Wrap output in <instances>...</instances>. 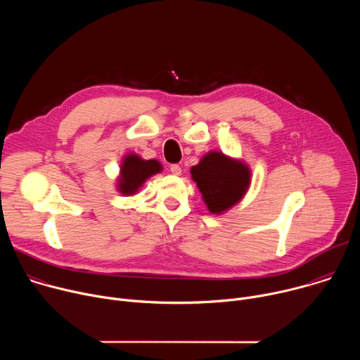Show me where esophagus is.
<instances>
[{
  "mask_svg": "<svg viewBox=\"0 0 360 360\" xmlns=\"http://www.w3.org/2000/svg\"><path fill=\"white\" fill-rule=\"evenodd\" d=\"M169 171H171L174 175H181V172H182V169H181V167H179L178 164H172V165L169 167Z\"/></svg>",
  "mask_w": 360,
  "mask_h": 360,
  "instance_id": "1",
  "label": "esophagus"
}]
</instances>
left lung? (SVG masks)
Wrapping results in <instances>:
<instances>
[{"instance_id":"left-lung-1","label":"left lung","mask_w":360,"mask_h":360,"mask_svg":"<svg viewBox=\"0 0 360 360\" xmlns=\"http://www.w3.org/2000/svg\"><path fill=\"white\" fill-rule=\"evenodd\" d=\"M202 198L212 214H222L236 205L250 184V171L242 161L212 150L191 168Z\"/></svg>"}]
</instances>
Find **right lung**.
Returning a JSON list of instances; mask_svg holds the SVG:
<instances>
[{
	"label": "right lung",
	"mask_w": 360,
	"mask_h": 360,
	"mask_svg": "<svg viewBox=\"0 0 360 360\" xmlns=\"http://www.w3.org/2000/svg\"><path fill=\"white\" fill-rule=\"evenodd\" d=\"M162 171L158 161H145L135 153L127 155L121 164V175L118 178V191L122 195H134L142 186V184L152 175Z\"/></svg>",
	"instance_id": "add662e5"
}]
</instances>
